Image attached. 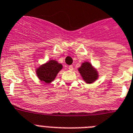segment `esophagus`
Here are the masks:
<instances>
[{"instance_id":"esophagus-1","label":"esophagus","mask_w":133,"mask_h":133,"mask_svg":"<svg viewBox=\"0 0 133 133\" xmlns=\"http://www.w3.org/2000/svg\"><path fill=\"white\" fill-rule=\"evenodd\" d=\"M68 69H69V70H70V71H72V70H74L73 65H69V66H68Z\"/></svg>"}]
</instances>
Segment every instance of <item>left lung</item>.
<instances>
[{
  "mask_svg": "<svg viewBox=\"0 0 133 133\" xmlns=\"http://www.w3.org/2000/svg\"><path fill=\"white\" fill-rule=\"evenodd\" d=\"M78 71L86 84H92L98 78V72L90 62H83Z\"/></svg>",
  "mask_w": 133,
  "mask_h": 133,
  "instance_id": "obj_1",
  "label": "left lung"
}]
</instances>
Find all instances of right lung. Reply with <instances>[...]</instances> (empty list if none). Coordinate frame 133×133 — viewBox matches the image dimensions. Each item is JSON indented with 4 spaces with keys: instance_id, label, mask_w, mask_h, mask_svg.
<instances>
[{
    "instance_id": "1",
    "label": "right lung",
    "mask_w": 133,
    "mask_h": 133,
    "mask_svg": "<svg viewBox=\"0 0 133 133\" xmlns=\"http://www.w3.org/2000/svg\"><path fill=\"white\" fill-rule=\"evenodd\" d=\"M63 68L62 63L51 59L36 69V74L39 80L46 84H50L55 79L59 71Z\"/></svg>"
}]
</instances>
